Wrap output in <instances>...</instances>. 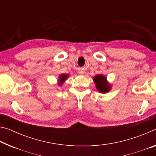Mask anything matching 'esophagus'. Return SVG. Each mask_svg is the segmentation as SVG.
Returning a JSON list of instances; mask_svg holds the SVG:
<instances>
[{
    "instance_id": "obj_1",
    "label": "esophagus",
    "mask_w": 156,
    "mask_h": 156,
    "mask_svg": "<svg viewBox=\"0 0 156 156\" xmlns=\"http://www.w3.org/2000/svg\"><path fill=\"white\" fill-rule=\"evenodd\" d=\"M78 73H79V74H83L84 73V71H80Z\"/></svg>"
}]
</instances>
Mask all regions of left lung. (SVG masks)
<instances>
[{
  "instance_id": "8db88e82",
  "label": "left lung",
  "mask_w": 156,
  "mask_h": 156,
  "mask_svg": "<svg viewBox=\"0 0 156 156\" xmlns=\"http://www.w3.org/2000/svg\"><path fill=\"white\" fill-rule=\"evenodd\" d=\"M96 89L101 93H107L110 90L111 85L108 83L107 79L102 74H98L93 78Z\"/></svg>"
}]
</instances>
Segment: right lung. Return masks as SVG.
<instances>
[{
  "label": "right lung",
  "mask_w": 156,
  "mask_h": 156,
  "mask_svg": "<svg viewBox=\"0 0 156 156\" xmlns=\"http://www.w3.org/2000/svg\"><path fill=\"white\" fill-rule=\"evenodd\" d=\"M68 77H69L68 74H66V73L61 74V75L60 76V77H59V79H58V85H62L64 82H65L66 79H67Z\"/></svg>",
  "instance_id": "1"
}]
</instances>
